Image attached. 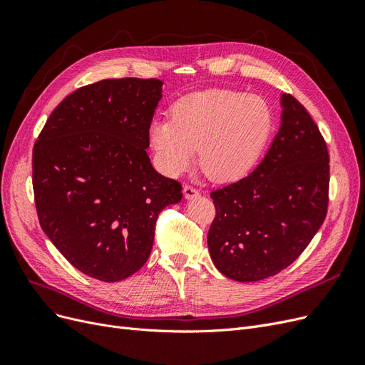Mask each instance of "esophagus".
<instances>
[{
	"mask_svg": "<svg viewBox=\"0 0 365 365\" xmlns=\"http://www.w3.org/2000/svg\"><path fill=\"white\" fill-rule=\"evenodd\" d=\"M182 193H184L185 200H193V197H196L197 195H200V192H197L195 187H192V185H184Z\"/></svg>",
	"mask_w": 365,
	"mask_h": 365,
	"instance_id": "esophagus-1",
	"label": "esophagus"
}]
</instances>
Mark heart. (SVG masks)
<instances>
[{"instance_id": "obj_1", "label": "heart", "mask_w": 365, "mask_h": 365, "mask_svg": "<svg viewBox=\"0 0 365 365\" xmlns=\"http://www.w3.org/2000/svg\"><path fill=\"white\" fill-rule=\"evenodd\" d=\"M271 129L272 114L263 98L207 90L180 98L172 108V120H153L149 141L164 175L180 176L200 149V168L208 178L231 182L251 172Z\"/></svg>"}]
</instances>
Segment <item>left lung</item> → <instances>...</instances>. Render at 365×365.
Instances as JSON below:
<instances>
[{
    "mask_svg": "<svg viewBox=\"0 0 365 365\" xmlns=\"http://www.w3.org/2000/svg\"><path fill=\"white\" fill-rule=\"evenodd\" d=\"M282 121L267 155L248 176L210 193L208 230L215 267L236 282L279 274L300 256L324 222L329 153L312 117L282 94Z\"/></svg>",
    "mask_w": 365,
    "mask_h": 365,
    "instance_id": "8db88e82",
    "label": "left lung"
}]
</instances>
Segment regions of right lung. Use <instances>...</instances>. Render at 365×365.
Masks as SVG:
<instances>
[{
	"label": "right lung",
	"instance_id": "add662e5",
	"mask_svg": "<svg viewBox=\"0 0 365 365\" xmlns=\"http://www.w3.org/2000/svg\"><path fill=\"white\" fill-rule=\"evenodd\" d=\"M158 79H106L56 106L33 148V190L43 233L76 269L118 282L149 259L158 215L181 184L148 157L163 97Z\"/></svg>",
	"mask_w": 365,
	"mask_h": 365
}]
</instances>
